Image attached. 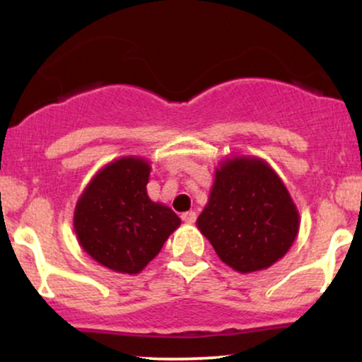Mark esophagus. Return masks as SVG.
<instances>
[{
  "label": "esophagus",
  "mask_w": 362,
  "mask_h": 362,
  "mask_svg": "<svg viewBox=\"0 0 362 362\" xmlns=\"http://www.w3.org/2000/svg\"><path fill=\"white\" fill-rule=\"evenodd\" d=\"M195 218H197V216H195L194 211H187V213L182 214V221L187 223V224L195 223Z\"/></svg>",
  "instance_id": "34e87169"
}]
</instances>
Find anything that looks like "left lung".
Segmentation results:
<instances>
[{"label": "left lung", "instance_id": "1", "mask_svg": "<svg viewBox=\"0 0 362 362\" xmlns=\"http://www.w3.org/2000/svg\"><path fill=\"white\" fill-rule=\"evenodd\" d=\"M197 228L228 267L250 274L288 253L300 231V213L267 161L231 156L216 168Z\"/></svg>", "mask_w": 362, "mask_h": 362}]
</instances>
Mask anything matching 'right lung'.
Returning a JSON list of instances; mask_svg holds the SVG:
<instances>
[{
  "instance_id": "add662e5",
  "label": "right lung",
  "mask_w": 362,
  "mask_h": 362,
  "mask_svg": "<svg viewBox=\"0 0 362 362\" xmlns=\"http://www.w3.org/2000/svg\"><path fill=\"white\" fill-rule=\"evenodd\" d=\"M149 161L122 156L95 173L74 207L78 243L95 262L139 274L160 253L180 218L146 192Z\"/></svg>"
}]
</instances>
